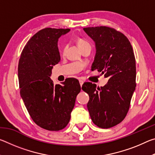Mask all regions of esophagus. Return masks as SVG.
Segmentation results:
<instances>
[{"label":"esophagus","mask_w":155,"mask_h":155,"mask_svg":"<svg viewBox=\"0 0 155 155\" xmlns=\"http://www.w3.org/2000/svg\"><path fill=\"white\" fill-rule=\"evenodd\" d=\"M79 83H80V85L81 86V87H82L83 84L84 83V81H82V80H80V81H79Z\"/></svg>","instance_id":"esophagus-1"}]
</instances>
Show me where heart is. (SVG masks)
<instances>
[{"mask_svg": "<svg viewBox=\"0 0 155 155\" xmlns=\"http://www.w3.org/2000/svg\"><path fill=\"white\" fill-rule=\"evenodd\" d=\"M87 44H89L87 41L84 40L83 39H81V38H78L77 40V45L78 46V48H82L83 46H85V45H87ZM65 50V48H64V51Z\"/></svg>", "mask_w": 155, "mask_h": 155, "instance_id": "b5f03b06", "label": "heart"}]
</instances>
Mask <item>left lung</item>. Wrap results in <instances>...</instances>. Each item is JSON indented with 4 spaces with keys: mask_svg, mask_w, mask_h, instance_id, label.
Segmentation results:
<instances>
[{
    "mask_svg": "<svg viewBox=\"0 0 155 155\" xmlns=\"http://www.w3.org/2000/svg\"><path fill=\"white\" fill-rule=\"evenodd\" d=\"M95 43L91 70H98L109 81L103 87L85 83L89 94L87 109L97 127L109 128L121 122L129 109L136 87L135 58L132 46L124 34L107 27L84 28Z\"/></svg>",
    "mask_w": 155,
    "mask_h": 155,
    "instance_id": "obj_1",
    "label": "left lung"
}]
</instances>
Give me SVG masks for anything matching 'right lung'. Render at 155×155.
I'll list each match as a JSON object with an SVG mask.
<instances>
[{
	"label": "right lung",
	"mask_w": 155,
	"mask_h": 155,
	"mask_svg": "<svg viewBox=\"0 0 155 155\" xmlns=\"http://www.w3.org/2000/svg\"><path fill=\"white\" fill-rule=\"evenodd\" d=\"M69 28H46L26 44L18 64L20 96L31 118L46 130L64 128L70 120L76 98L81 91L77 79L70 78L54 85L52 69L61 60L58 40Z\"/></svg>",
	"instance_id": "add662e5"
}]
</instances>
